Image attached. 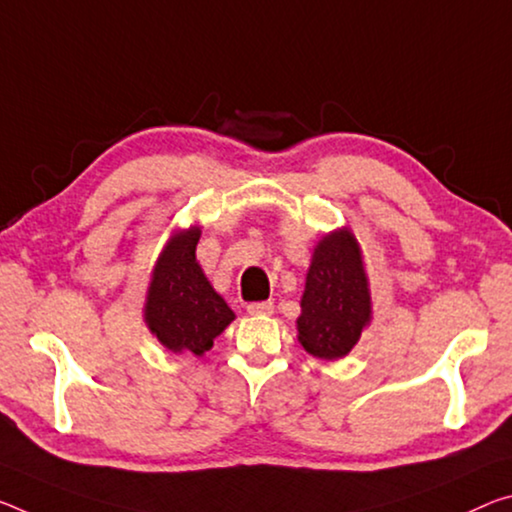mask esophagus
<instances>
[{"mask_svg": "<svg viewBox=\"0 0 512 512\" xmlns=\"http://www.w3.org/2000/svg\"><path fill=\"white\" fill-rule=\"evenodd\" d=\"M246 310H248V314H253V316H257V314H273L275 305L271 303V300H262V303H250Z\"/></svg>", "mask_w": 512, "mask_h": 512, "instance_id": "1", "label": "esophagus"}]
</instances>
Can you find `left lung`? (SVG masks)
<instances>
[{
    "label": "left lung",
    "mask_w": 512,
    "mask_h": 512,
    "mask_svg": "<svg viewBox=\"0 0 512 512\" xmlns=\"http://www.w3.org/2000/svg\"><path fill=\"white\" fill-rule=\"evenodd\" d=\"M371 323V287L360 241L337 227L316 241L296 319L298 342L319 360H339Z\"/></svg>",
    "instance_id": "left-lung-1"
}]
</instances>
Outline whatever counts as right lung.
Segmentation results:
<instances>
[{
  "label": "right lung",
  "instance_id": "right-lung-1",
  "mask_svg": "<svg viewBox=\"0 0 512 512\" xmlns=\"http://www.w3.org/2000/svg\"><path fill=\"white\" fill-rule=\"evenodd\" d=\"M198 241L200 225L170 234L150 273L143 321L170 353L200 358L234 321V312L198 264Z\"/></svg>",
  "mask_w": 512,
  "mask_h": 512
}]
</instances>
